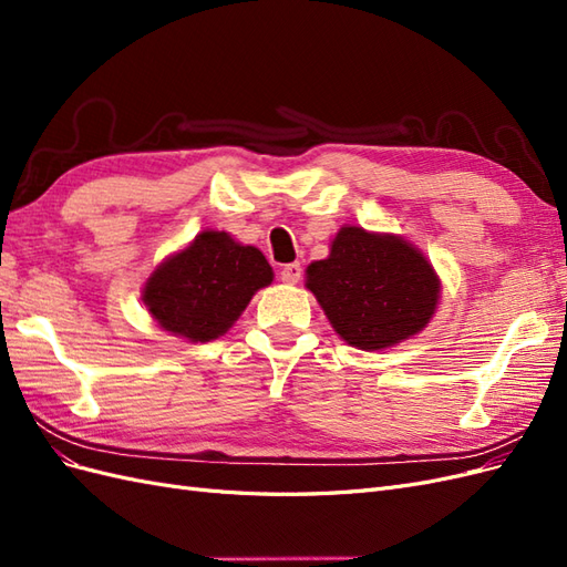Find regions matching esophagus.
<instances>
[{
	"mask_svg": "<svg viewBox=\"0 0 567 567\" xmlns=\"http://www.w3.org/2000/svg\"><path fill=\"white\" fill-rule=\"evenodd\" d=\"M300 277H302L300 262H290V265H286V267L281 269V281H284V284H298Z\"/></svg>",
	"mask_w": 567,
	"mask_h": 567,
	"instance_id": "esophagus-1",
	"label": "esophagus"
}]
</instances>
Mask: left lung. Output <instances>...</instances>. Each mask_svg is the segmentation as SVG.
Segmentation results:
<instances>
[{
    "mask_svg": "<svg viewBox=\"0 0 567 567\" xmlns=\"http://www.w3.org/2000/svg\"><path fill=\"white\" fill-rule=\"evenodd\" d=\"M312 290L336 333L359 350H385L431 321L440 279L425 255L392 234L342 227L326 260L307 267Z\"/></svg>",
    "mask_w": 567,
    "mask_h": 567,
    "instance_id": "obj_1",
    "label": "left lung"
}]
</instances>
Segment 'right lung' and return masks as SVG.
<instances>
[{"label":"right lung","instance_id":"obj_1","mask_svg":"<svg viewBox=\"0 0 567 567\" xmlns=\"http://www.w3.org/2000/svg\"><path fill=\"white\" fill-rule=\"evenodd\" d=\"M274 271L255 246L227 231H200L151 274L142 300L161 329L192 342L225 336Z\"/></svg>","mask_w":567,"mask_h":567}]
</instances>
